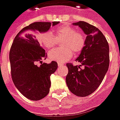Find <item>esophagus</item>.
<instances>
[{
	"label": "esophagus",
	"mask_w": 120,
	"mask_h": 120,
	"mask_svg": "<svg viewBox=\"0 0 120 120\" xmlns=\"http://www.w3.org/2000/svg\"><path fill=\"white\" fill-rule=\"evenodd\" d=\"M58 67L60 68V67H62V66H63V65H64V64H62V63L58 62Z\"/></svg>",
	"instance_id": "34e87169"
}]
</instances>
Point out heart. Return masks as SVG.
I'll return each mask as SVG.
<instances>
[{"instance_id": "1", "label": "heart", "mask_w": 120, "mask_h": 120, "mask_svg": "<svg viewBox=\"0 0 120 120\" xmlns=\"http://www.w3.org/2000/svg\"><path fill=\"white\" fill-rule=\"evenodd\" d=\"M56 37L51 32L40 33L37 39L47 49H51L57 45L58 40H63L62 47L51 50L48 56L51 60L63 62L69 60L75 54H78L83 49L86 45V37L82 33L70 26L58 27L55 30Z\"/></svg>"}]
</instances>
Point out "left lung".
I'll return each mask as SVG.
<instances>
[{
	"instance_id": "1",
	"label": "left lung",
	"mask_w": 120,
	"mask_h": 120,
	"mask_svg": "<svg viewBox=\"0 0 120 120\" xmlns=\"http://www.w3.org/2000/svg\"><path fill=\"white\" fill-rule=\"evenodd\" d=\"M87 34L86 42L76 61L83 66L67 64L66 83L74 94L84 97L95 91L104 78L109 66V47L106 38L97 27L83 21L75 22Z\"/></svg>"
}]
</instances>
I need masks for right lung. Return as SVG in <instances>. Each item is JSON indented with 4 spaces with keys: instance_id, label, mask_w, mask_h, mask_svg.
I'll use <instances>...</instances> for the list:
<instances>
[{
    "instance_id": "right-lung-1",
    "label": "right lung",
    "mask_w": 120,
    "mask_h": 120,
    "mask_svg": "<svg viewBox=\"0 0 120 120\" xmlns=\"http://www.w3.org/2000/svg\"><path fill=\"white\" fill-rule=\"evenodd\" d=\"M58 23H32L17 34L11 45L9 61L12 80L20 93L31 100H40L48 94L50 76L58 68L55 61L42 63L47 58V53L40 45L35 31L44 33Z\"/></svg>"
}]
</instances>
